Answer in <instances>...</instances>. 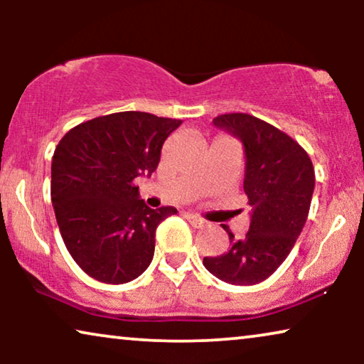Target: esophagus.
Masks as SVG:
<instances>
[{
    "label": "esophagus",
    "mask_w": 364,
    "mask_h": 364,
    "mask_svg": "<svg viewBox=\"0 0 364 364\" xmlns=\"http://www.w3.org/2000/svg\"><path fill=\"white\" fill-rule=\"evenodd\" d=\"M186 218L188 220V223H191V225L196 227V228H200V227L205 225V222H203L200 217L196 215V213H192V212H186Z\"/></svg>",
    "instance_id": "34e87169"
}]
</instances>
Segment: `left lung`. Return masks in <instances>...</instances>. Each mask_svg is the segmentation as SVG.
Here are the masks:
<instances>
[{
  "instance_id": "8db88e82",
  "label": "left lung",
  "mask_w": 364,
  "mask_h": 364,
  "mask_svg": "<svg viewBox=\"0 0 364 364\" xmlns=\"http://www.w3.org/2000/svg\"><path fill=\"white\" fill-rule=\"evenodd\" d=\"M213 126L240 139L245 149L243 191L252 220L243 238H235L223 225L230 248L223 255L203 258V267L232 285H257L285 262L305 227L315 168L300 144L250 114H222Z\"/></svg>"
}]
</instances>
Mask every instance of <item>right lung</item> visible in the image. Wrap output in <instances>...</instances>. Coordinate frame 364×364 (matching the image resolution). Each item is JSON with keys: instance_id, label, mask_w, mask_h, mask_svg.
I'll return each mask as SVG.
<instances>
[{"instance_id": "1", "label": "right lung", "mask_w": 364, "mask_h": 364, "mask_svg": "<svg viewBox=\"0 0 364 364\" xmlns=\"http://www.w3.org/2000/svg\"><path fill=\"white\" fill-rule=\"evenodd\" d=\"M181 119L126 111L73 127L51 164V200L74 262L94 280L121 285L142 275L156 248V228L177 210L149 208L134 183L151 176Z\"/></svg>"}]
</instances>
